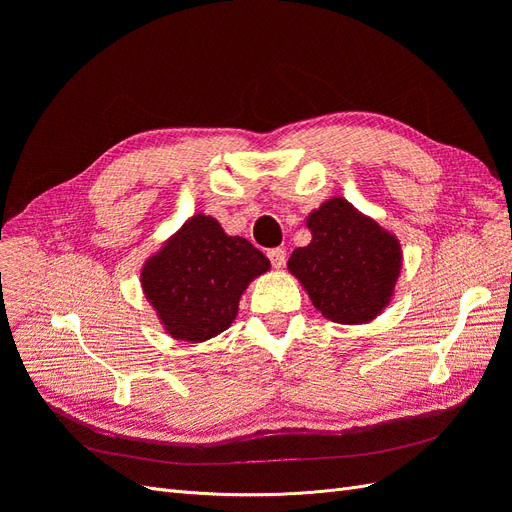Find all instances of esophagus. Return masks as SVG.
I'll list each match as a JSON object with an SVG mask.
<instances>
[{
    "mask_svg": "<svg viewBox=\"0 0 512 512\" xmlns=\"http://www.w3.org/2000/svg\"><path fill=\"white\" fill-rule=\"evenodd\" d=\"M267 258L271 260V265L275 269H282L286 265V252L282 247H271V250H267Z\"/></svg>",
    "mask_w": 512,
    "mask_h": 512,
    "instance_id": "1",
    "label": "esophagus"
}]
</instances>
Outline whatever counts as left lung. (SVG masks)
I'll return each instance as SVG.
<instances>
[{"instance_id": "obj_1", "label": "left lung", "mask_w": 512, "mask_h": 512, "mask_svg": "<svg viewBox=\"0 0 512 512\" xmlns=\"http://www.w3.org/2000/svg\"><path fill=\"white\" fill-rule=\"evenodd\" d=\"M307 226L312 243L292 252L288 269L314 307L342 324L376 318L389 305L401 269L397 239L344 198L327 200Z\"/></svg>"}]
</instances>
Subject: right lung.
Wrapping results in <instances>:
<instances>
[{
  "label": "right lung",
  "mask_w": 512,
  "mask_h": 512,
  "mask_svg": "<svg viewBox=\"0 0 512 512\" xmlns=\"http://www.w3.org/2000/svg\"><path fill=\"white\" fill-rule=\"evenodd\" d=\"M269 260L243 239L228 237L207 215L183 224L143 267V288L168 335L205 342L235 320L239 297Z\"/></svg>",
  "instance_id": "add662e5"
}]
</instances>
